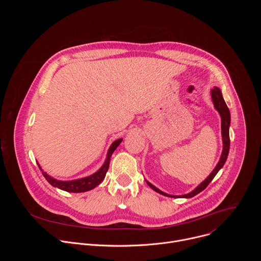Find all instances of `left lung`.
<instances>
[{
	"label": "left lung",
	"mask_w": 261,
	"mask_h": 261,
	"mask_svg": "<svg viewBox=\"0 0 261 261\" xmlns=\"http://www.w3.org/2000/svg\"><path fill=\"white\" fill-rule=\"evenodd\" d=\"M212 99H213V102H214V105H215V108L219 111V114L221 116V120H222V125H221V128H222V138H223V152H222V155H221V158H220V161L219 163L217 164V166L215 167V169L212 171V173L198 186V187L196 189H194L192 192L188 193V194H185V195H181V197L184 198H190V197H193L195 196L196 194L200 193L201 191H203L206 187L207 185L213 180V178L215 177V175L218 173V171L223 167V165L225 164L226 162V159H227V156H228V153H229V145H230V139H229V125H230V113H229V109L224 101V99H223V96H222V93L220 91L219 88H214L212 90ZM147 185L150 186V187L164 195V196H170V197H178V196H172V195H169V194H166L164 192H162L161 190H159L158 188H156L155 186H153L151 182L146 181ZM180 197V196H179Z\"/></svg>",
	"instance_id": "left-lung-1"
}]
</instances>
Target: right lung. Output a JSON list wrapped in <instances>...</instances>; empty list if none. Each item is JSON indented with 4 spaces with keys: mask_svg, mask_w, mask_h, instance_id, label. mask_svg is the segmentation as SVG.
<instances>
[{
    "mask_svg": "<svg viewBox=\"0 0 261 261\" xmlns=\"http://www.w3.org/2000/svg\"><path fill=\"white\" fill-rule=\"evenodd\" d=\"M122 142V139H118L116 140L113 144L110 145L109 150H108V154H107V158L105 163L103 164V166L94 174L84 177V178H80V179H75V180H68V181H63V180H57L56 178H53L51 176H49L46 172H42L43 176L46 178V180L54 186V187H57L61 190L67 191V192H72V193H81V192H86V191H90L92 189H94L95 187L104 179L105 174L108 170L109 167V161H110V157L113 155L114 151L119 146V144ZM39 168L41 169V167L39 166ZM42 170V169H41Z\"/></svg>",
    "mask_w": 261,
    "mask_h": 261,
    "instance_id": "obj_1",
    "label": "right lung"
}]
</instances>
